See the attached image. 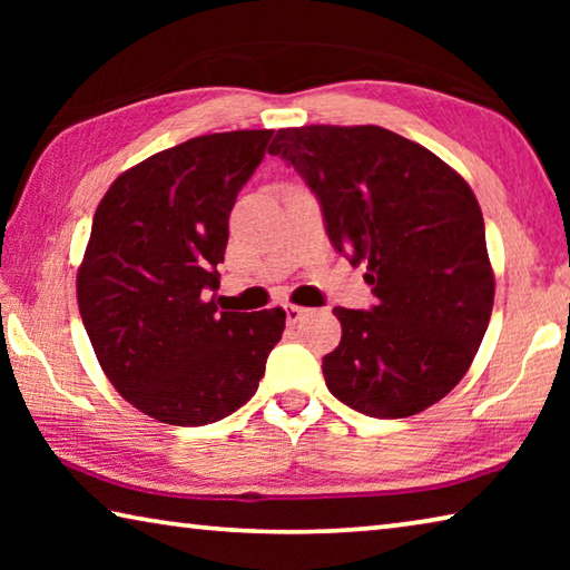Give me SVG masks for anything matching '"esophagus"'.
<instances>
[{"instance_id":"esophagus-1","label":"esophagus","mask_w":570,"mask_h":570,"mask_svg":"<svg viewBox=\"0 0 570 570\" xmlns=\"http://www.w3.org/2000/svg\"><path fill=\"white\" fill-rule=\"evenodd\" d=\"M284 312H286V322L288 324H296L298 320H302V314L306 312V308L294 306V304H284Z\"/></svg>"}]
</instances>
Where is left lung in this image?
Masks as SVG:
<instances>
[{
    "label": "left lung",
    "instance_id": "1",
    "mask_svg": "<svg viewBox=\"0 0 570 570\" xmlns=\"http://www.w3.org/2000/svg\"><path fill=\"white\" fill-rule=\"evenodd\" d=\"M322 206L332 246L366 264L372 308L334 306L342 342L326 387L362 414L400 420L465 377L493 314L495 278L475 193L435 153L380 125L284 128L268 148Z\"/></svg>",
    "mask_w": 570,
    "mask_h": 570
}]
</instances>
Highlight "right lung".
Here are the masks:
<instances>
[{
  "label": "right lung",
  "instance_id": "right-lung-1",
  "mask_svg": "<svg viewBox=\"0 0 570 570\" xmlns=\"http://www.w3.org/2000/svg\"><path fill=\"white\" fill-rule=\"evenodd\" d=\"M274 130L198 135L125 170L100 200L77 304L102 372L132 407L176 428L254 397L284 308L218 312V264L238 190Z\"/></svg>",
  "mask_w": 570,
  "mask_h": 570
}]
</instances>
